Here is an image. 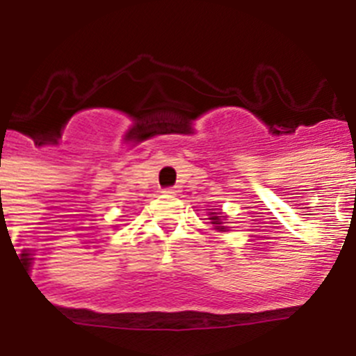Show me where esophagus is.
<instances>
[{
	"label": "esophagus",
	"mask_w": 356,
	"mask_h": 356,
	"mask_svg": "<svg viewBox=\"0 0 356 356\" xmlns=\"http://www.w3.org/2000/svg\"><path fill=\"white\" fill-rule=\"evenodd\" d=\"M178 193V191H176L175 187H169V188H163V194H165V196H175V194Z\"/></svg>",
	"instance_id": "obj_1"
}]
</instances>
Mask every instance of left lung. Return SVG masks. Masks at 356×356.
Listing matches in <instances>:
<instances>
[{
	"label": "left lung",
	"instance_id": "left-lung-1",
	"mask_svg": "<svg viewBox=\"0 0 356 356\" xmlns=\"http://www.w3.org/2000/svg\"><path fill=\"white\" fill-rule=\"evenodd\" d=\"M209 219L212 221V225H216V229H219V232H226V226H222V221H221V213L212 212Z\"/></svg>",
	"mask_w": 356,
	"mask_h": 356
}]
</instances>
